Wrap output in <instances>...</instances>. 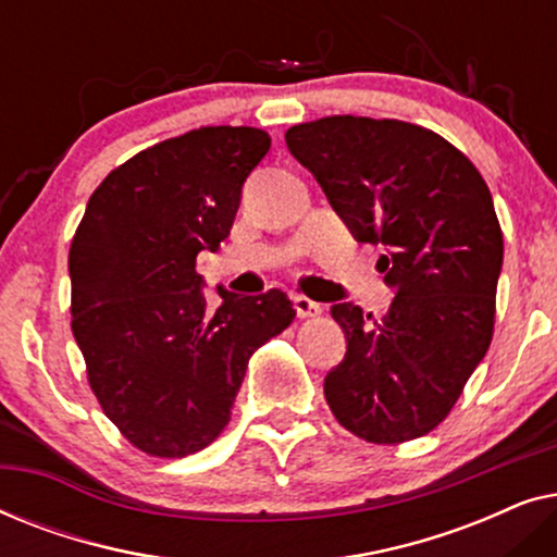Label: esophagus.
I'll return each mask as SVG.
<instances>
[{
  "label": "esophagus",
  "instance_id": "obj_1",
  "mask_svg": "<svg viewBox=\"0 0 557 557\" xmlns=\"http://www.w3.org/2000/svg\"><path fill=\"white\" fill-rule=\"evenodd\" d=\"M294 309H296V314H299L301 319H311V317L322 314V304L311 301L309 296H304V294H296L294 296Z\"/></svg>",
  "mask_w": 557,
  "mask_h": 557
}]
</instances>
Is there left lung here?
Here are the masks:
<instances>
[{
	"mask_svg": "<svg viewBox=\"0 0 557 557\" xmlns=\"http://www.w3.org/2000/svg\"><path fill=\"white\" fill-rule=\"evenodd\" d=\"M360 243L385 246L387 314L334 304L347 352L324 377L332 413L357 438L403 444L436 429L494 334L502 227L467 154L398 119L326 116L286 132Z\"/></svg>",
	"mask_w": 557,
	"mask_h": 557,
	"instance_id": "obj_1",
	"label": "left lung"
}]
</instances>
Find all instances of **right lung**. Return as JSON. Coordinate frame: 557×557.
Here are the masks:
<instances>
[{"mask_svg":"<svg viewBox=\"0 0 557 557\" xmlns=\"http://www.w3.org/2000/svg\"><path fill=\"white\" fill-rule=\"evenodd\" d=\"M253 126H202L116 166L73 235V337L88 385L128 444L159 459L210 446L231 421L250 355L294 322L278 288L210 314L200 250L231 235L243 182L269 154Z\"/></svg>","mask_w":557,"mask_h":557,"instance_id":"add662e5","label":"right lung"}]
</instances>
